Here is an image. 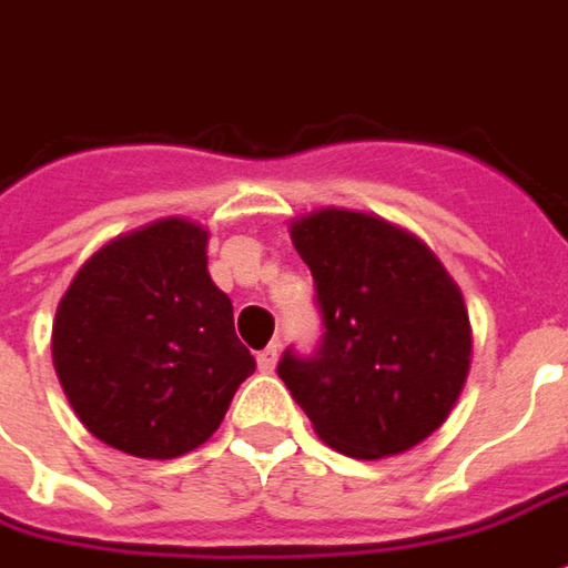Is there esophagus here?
Wrapping results in <instances>:
<instances>
[{
    "instance_id": "obj_1",
    "label": "esophagus",
    "mask_w": 568,
    "mask_h": 568,
    "mask_svg": "<svg viewBox=\"0 0 568 568\" xmlns=\"http://www.w3.org/2000/svg\"><path fill=\"white\" fill-rule=\"evenodd\" d=\"M276 359H280V344H267L264 351L257 353V368H261L264 375H271L273 368H276Z\"/></svg>"
}]
</instances>
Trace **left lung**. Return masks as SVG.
I'll use <instances>...</instances> for the list:
<instances>
[{
    "label": "left lung",
    "instance_id": "1",
    "mask_svg": "<svg viewBox=\"0 0 568 568\" xmlns=\"http://www.w3.org/2000/svg\"><path fill=\"white\" fill-rule=\"evenodd\" d=\"M325 335L288 351L280 378L325 446L353 458L408 452L452 415L474 353L458 283L427 245L390 221L316 209L292 221Z\"/></svg>",
    "mask_w": 568,
    "mask_h": 568
}]
</instances>
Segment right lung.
Returning <instances> with one entry per match:
<instances>
[{
  "label": "right lung",
  "mask_w": 568,
  "mask_h": 568,
  "mask_svg": "<svg viewBox=\"0 0 568 568\" xmlns=\"http://www.w3.org/2000/svg\"><path fill=\"white\" fill-rule=\"evenodd\" d=\"M209 230L160 217L104 243L67 285L51 359L91 436L134 458H178L215 434L255 356L209 276Z\"/></svg>",
  "instance_id": "1"
}]
</instances>
